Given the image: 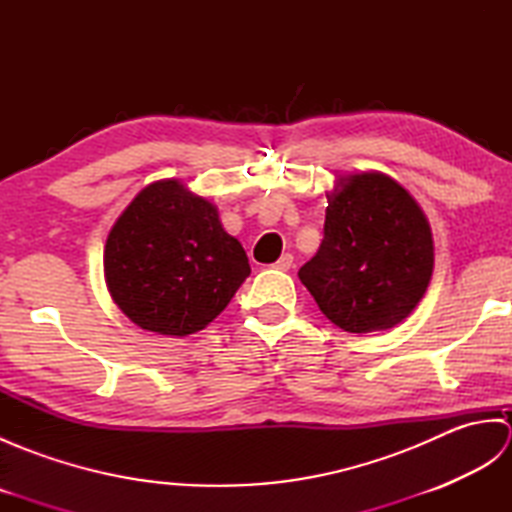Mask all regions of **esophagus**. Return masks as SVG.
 <instances>
[{"label":"esophagus","mask_w":512,"mask_h":512,"mask_svg":"<svg viewBox=\"0 0 512 512\" xmlns=\"http://www.w3.org/2000/svg\"><path fill=\"white\" fill-rule=\"evenodd\" d=\"M292 262H295V257H292L290 253H286V255H281V257L277 259L275 266H277L279 270H290V268H292Z\"/></svg>","instance_id":"esophagus-1"}]
</instances>
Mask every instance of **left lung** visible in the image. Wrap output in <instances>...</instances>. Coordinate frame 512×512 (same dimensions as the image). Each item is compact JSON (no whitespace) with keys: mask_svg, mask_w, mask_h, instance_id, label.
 I'll return each instance as SVG.
<instances>
[{"mask_svg":"<svg viewBox=\"0 0 512 512\" xmlns=\"http://www.w3.org/2000/svg\"><path fill=\"white\" fill-rule=\"evenodd\" d=\"M431 275L433 235L416 198L380 171L336 176L319 253L299 268L325 317L350 334L396 328Z\"/></svg>","mask_w":512,"mask_h":512,"instance_id":"obj_1","label":"left lung"}]
</instances>
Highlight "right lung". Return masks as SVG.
<instances>
[{
  "instance_id": "obj_1",
  "label": "right lung",
  "mask_w": 512,
  "mask_h": 512,
  "mask_svg": "<svg viewBox=\"0 0 512 512\" xmlns=\"http://www.w3.org/2000/svg\"><path fill=\"white\" fill-rule=\"evenodd\" d=\"M105 284L138 328L189 336L220 314L250 275L217 206L176 178L147 184L118 215L103 250Z\"/></svg>"
}]
</instances>
